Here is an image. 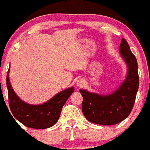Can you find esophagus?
I'll return each mask as SVG.
<instances>
[{"label": "esophagus", "instance_id": "1", "mask_svg": "<svg viewBox=\"0 0 150 150\" xmlns=\"http://www.w3.org/2000/svg\"><path fill=\"white\" fill-rule=\"evenodd\" d=\"M85 84V81L84 79H79V80H78L77 82H76V85H77L78 87H82L84 86Z\"/></svg>", "mask_w": 150, "mask_h": 150}]
</instances>
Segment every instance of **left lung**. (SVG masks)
Wrapping results in <instances>:
<instances>
[{
  "mask_svg": "<svg viewBox=\"0 0 150 150\" xmlns=\"http://www.w3.org/2000/svg\"><path fill=\"white\" fill-rule=\"evenodd\" d=\"M120 55L127 67L124 81L114 92L101 94L79 89L83 97L81 110L88 121L100 125H114L127 117L133 109L139 88L138 65L128 42L122 39Z\"/></svg>",
  "mask_w": 150,
  "mask_h": 150,
  "instance_id": "left-lung-1",
  "label": "left lung"
}]
</instances>
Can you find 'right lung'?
I'll use <instances>...</instances> for the list:
<instances>
[{
    "label": "right lung",
    "instance_id": "right-lung-1",
    "mask_svg": "<svg viewBox=\"0 0 150 150\" xmlns=\"http://www.w3.org/2000/svg\"><path fill=\"white\" fill-rule=\"evenodd\" d=\"M9 72L10 69L7 75V88L9 105L13 117L26 127L34 129H46L57 123L62 107L75 91L74 88L62 91L43 104H30L21 100L15 93L10 82Z\"/></svg>",
    "mask_w": 150,
    "mask_h": 150
}]
</instances>
